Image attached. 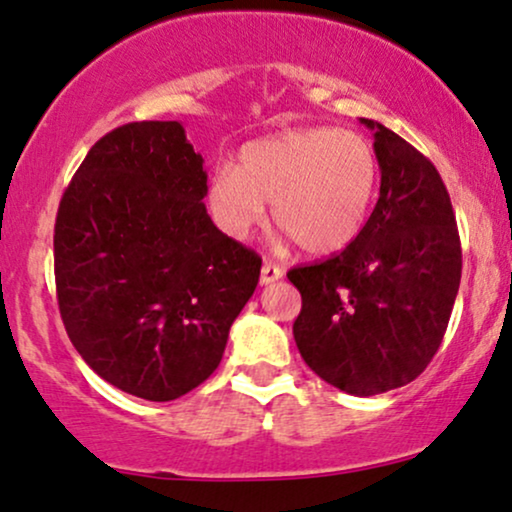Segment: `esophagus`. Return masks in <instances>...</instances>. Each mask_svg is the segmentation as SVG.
I'll use <instances>...</instances> for the list:
<instances>
[{"label":"esophagus","mask_w":512,"mask_h":512,"mask_svg":"<svg viewBox=\"0 0 512 512\" xmlns=\"http://www.w3.org/2000/svg\"><path fill=\"white\" fill-rule=\"evenodd\" d=\"M281 276H283V269L279 267V264H274V262H264V264H262L260 283H264V286H267V283L279 281Z\"/></svg>","instance_id":"34e87169"}]
</instances>
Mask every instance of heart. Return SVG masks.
I'll return each mask as SVG.
<instances>
[{
    "label": "heart",
    "mask_w": 512,
    "mask_h": 512,
    "mask_svg": "<svg viewBox=\"0 0 512 512\" xmlns=\"http://www.w3.org/2000/svg\"><path fill=\"white\" fill-rule=\"evenodd\" d=\"M377 186V152L360 133L291 128L245 145L236 171H214L207 205L226 236L245 240L272 202L276 226L307 255L324 257L360 236Z\"/></svg>",
    "instance_id": "b5f03b06"
}]
</instances>
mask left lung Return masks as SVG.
Wrapping results in <instances>:
<instances>
[{
  "label": "left lung",
  "instance_id": "left-lung-1",
  "mask_svg": "<svg viewBox=\"0 0 512 512\" xmlns=\"http://www.w3.org/2000/svg\"><path fill=\"white\" fill-rule=\"evenodd\" d=\"M379 200L348 248L288 272L303 298L293 338L326 384L374 396L410 384L439 350L463 272L436 166L372 119Z\"/></svg>",
  "mask_w": 512,
  "mask_h": 512
}]
</instances>
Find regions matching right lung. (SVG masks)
I'll return each instance as SVG.
<instances>
[{"mask_svg": "<svg viewBox=\"0 0 512 512\" xmlns=\"http://www.w3.org/2000/svg\"><path fill=\"white\" fill-rule=\"evenodd\" d=\"M202 157L178 121H135L90 147L59 202L54 279L73 348L145 400L200 386L224 355L262 257L221 233Z\"/></svg>", "mask_w": 512, "mask_h": 512, "instance_id": "1", "label": "right lung"}]
</instances>
